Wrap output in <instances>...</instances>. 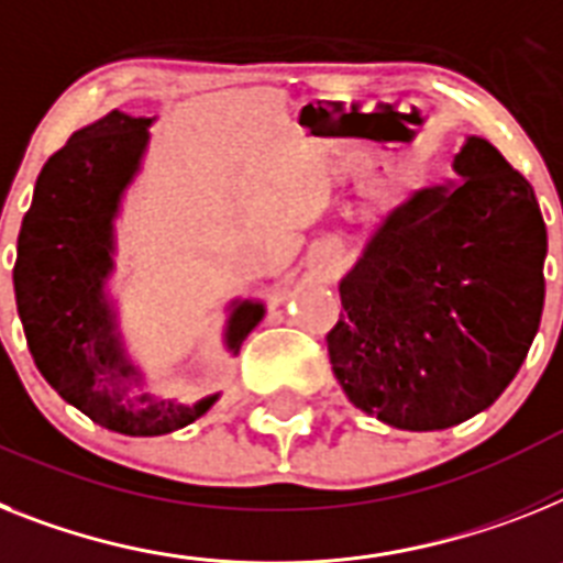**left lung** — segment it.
<instances>
[{
	"label": "left lung",
	"mask_w": 563,
	"mask_h": 563,
	"mask_svg": "<svg viewBox=\"0 0 563 563\" xmlns=\"http://www.w3.org/2000/svg\"><path fill=\"white\" fill-rule=\"evenodd\" d=\"M457 183L409 194L340 280L325 334L346 398L395 429L432 432L509 386L544 309L547 225L500 151L466 136Z\"/></svg>",
	"instance_id": "obj_1"
}]
</instances>
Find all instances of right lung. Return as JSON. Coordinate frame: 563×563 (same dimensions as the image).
I'll use <instances>...</instances> for the list:
<instances>
[{"instance_id": "add662e5", "label": "right lung", "mask_w": 563, "mask_h": 563, "mask_svg": "<svg viewBox=\"0 0 563 563\" xmlns=\"http://www.w3.org/2000/svg\"><path fill=\"white\" fill-rule=\"evenodd\" d=\"M148 117L106 113L45 163L22 220L13 291L36 369L93 423L131 438L188 427L220 395L194 406L154 398L122 346L106 295L113 272V220L148 148ZM263 303H234L225 346L238 354L263 320Z\"/></svg>"}]
</instances>
